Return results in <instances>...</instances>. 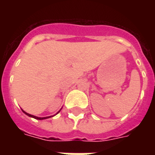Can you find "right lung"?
I'll list each match as a JSON object with an SVG mask.
<instances>
[{
	"instance_id": "add662e5",
	"label": "right lung",
	"mask_w": 155,
	"mask_h": 155,
	"mask_svg": "<svg viewBox=\"0 0 155 155\" xmlns=\"http://www.w3.org/2000/svg\"><path fill=\"white\" fill-rule=\"evenodd\" d=\"M22 111H23V113H24V114H25L26 115H28L29 117L34 118V119H35V120H45V119H48V118H51V117L54 116V115H52V116H47V117H37V116H35V115H32V114H28V113H26V112L23 110H22ZM60 111H61V110H60ZM60 111H59V112H60ZM59 112H58V113H59ZM58 113H56V114H58Z\"/></svg>"
}]
</instances>
